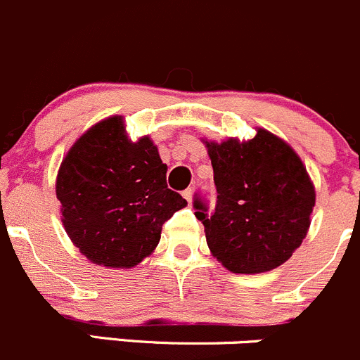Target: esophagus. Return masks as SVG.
<instances>
[{"mask_svg": "<svg viewBox=\"0 0 360 360\" xmlns=\"http://www.w3.org/2000/svg\"><path fill=\"white\" fill-rule=\"evenodd\" d=\"M183 197L186 198L188 204H191V200H193V190H191V188H190V190H184L183 191Z\"/></svg>", "mask_w": 360, "mask_h": 360, "instance_id": "1", "label": "esophagus"}]
</instances>
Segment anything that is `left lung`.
Listing matches in <instances>:
<instances>
[{
	"label": "left lung",
	"mask_w": 360,
	"mask_h": 360,
	"mask_svg": "<svg viewBox=\"0 0 360 360\" xmlns=\"http://www.w3.org/2000/svg\"><path fill=\"white\" fill-rule=\"evenodd\" d=\"M218 202L211 216L195 200L212 257L230 273L280 267L311 225L315 184L288 142L257 128L250 141H207Z\"/></svg>",
	"instance_id": "8db88e82"
}]
</instances>
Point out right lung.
Instances as JSON below:
<instances>
[{
	"mask_svg": "<svg viewBox=\"0 0 360 360\" xmlns=\"http://www.w3.org/2000/svg\"><path fill=\"white\" fill-rule=\"evenodd\" d=\"M56 197L65 232L89 262L131 269L156 250L162 226L188 202L167 188L151 137L131 141L123 116L84 131L59 165Z\"/></svg>",
	"mask_w": 360,
	"mask_h": 360,
	"instance_id": "obj_1",
	"label": "right lung"
}]
</instances>
